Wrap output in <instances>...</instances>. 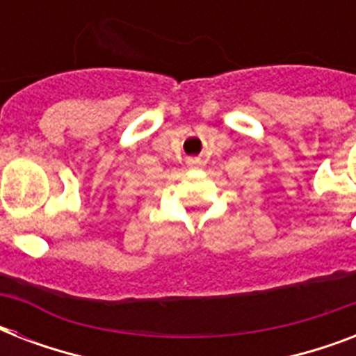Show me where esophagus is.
I'll return each mask as SVG.
<instances>
[{
  "label": "esophagus",
  "mask_w": 356,
  "mask_h": 356,
  "mask_svg": "<svg viewBox=\"0 0 356 356\" xmlns=\"http://www.w3.org/2000/svg\"><path fill=\"white\" fill-rule=\"evenodd\" d=\"M188 164H190V166H192V168H195V166H197V162H195V161H190Z\"/></svg>",
  "instance_id": "34e87169"
}]
</instances>
